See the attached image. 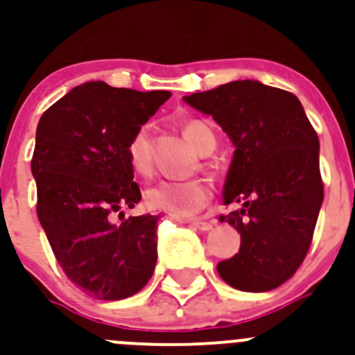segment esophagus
Wrapping results in <instances>:
<instances>
[{
	"mask_svg": "<svg viewBox=\"0 0 355 355\" xmlns=\"http://www.w3.org/2000/svg\"><path fill=\"white\" fill-rule=\"evenodd\" d=\"M184 223L189 224V226L196 227V230H200V231H209V230H212V226H214L212 223H207V220H196V219L184 220Z\"/></svg>",
	"mask_w": 355,
	"mask_h": 355,
	"instance_id": "esophagus-1",
	"label": "esophagus"
}]
</instances>
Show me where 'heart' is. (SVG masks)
Masks as SVG:
<instances>
[{"instance_id": "obj_1", "label": "heart", "mask_w": 355, "mask_h": 355, "mask_svg": "<svg viewBox=\"0 0 355 355\" xmlns=\"http://www.w3.org/2000/svg\"><path fill=\"white\" fill-rule=\"evenodd\" d=\"M182 135L189 145L200 153L209 155L216 150V136L203 122L186 121L182 124ZM129 164L135 173L148 176L152 173V128L141 125L135 131L128 143ZM146 205L152 210L167 212L174 217H189L200 212L212 198L209 184L202 179L188 181H162L146 191Z\"/></svg>"}]
</instances>
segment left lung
<instances>
[{
    "label": "left lung",
    "instance_id": "left-lung-1",
    "mask_svg": "<svg viewBox=\"0 0 355 355\" xmlns=\"http://www.w3.org/2000/svg\"><path fill=\"white\" fill-rule=\"evenodd\" d=\"M184 101L212 115L234 145L220 216L241 236L238 254L217 264L241 292H269L304 262L321 209L319 138L293 93L259 80H233Z\"/></svg>",
    "mask_w": 355,
    "mask_h": 355
}]
</instances>
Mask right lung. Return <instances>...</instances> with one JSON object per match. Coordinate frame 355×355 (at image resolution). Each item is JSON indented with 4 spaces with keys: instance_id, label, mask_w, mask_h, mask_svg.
I'll list each match as a JSON object with an SVG mask.
<instances>
[{
    "instance_id": "right-lung-1",
    "label": "right lung",
    "mask_w": 355,
    "mask_h": 355,
    "mask_svg": "<svg viewBox=\"0 0 355 355\" xmlns=\"http://www.w3.org/2000/svg\"><path fill=\"white\" fill-rule=\"evenodd\" d=\"M169 96L93 80L70 89L37 124V219L67 278L100 300L135 295L155 271L160 216L121 212V224L112 216L141 200L128 143Z\"/></svg>"
}]
</instances>
